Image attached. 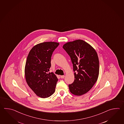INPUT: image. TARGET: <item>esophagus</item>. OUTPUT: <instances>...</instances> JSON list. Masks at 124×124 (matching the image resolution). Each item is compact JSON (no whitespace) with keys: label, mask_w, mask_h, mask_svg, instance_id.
<instances>
[{"label":"esophagus","mask_w":124,"mask_h":124,"mask_svg":"<svg viewBox=\"0 0 124 124\" xmlns=\"http://www.w3.org/2000/svg\"><path fill=\"white\" fill-rule=\"evenodd\" d=\"M65 76L64 75H61V76H60V78H65Z\"/></svg>","instance_id":"obj_1"}]
</instances>
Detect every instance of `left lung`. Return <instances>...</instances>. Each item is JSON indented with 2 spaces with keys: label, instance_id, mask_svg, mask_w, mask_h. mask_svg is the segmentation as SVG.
Segmentation results:
<instances>
[{
  "label": "left lung",
  "instance_id": "8db88e82",
  "mask_svg": "<svg viewBox=\"0 0 124 124\" xmlns=\"http://www.w3.org/2000/svg\"><path fill=\"white\" fill-rule=\"evenodd\" d=\"M71 58L74 72V81L69 85L70 92L81 96L95 84L99 73V62L95 49L87 42L78 39L66 42L63 46Z\"/></svg>",
  "mask_w": 124,
  "mask_h": 124
}]
</instances>
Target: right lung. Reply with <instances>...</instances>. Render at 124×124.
I'll return each instance as SVG.
<instances>
[{"instance_id":"obj_1","label":"right lung","mask_w":124,"mask_h":124,"mask_svg":"<svg viewBox=\"0 0 124 124\" xmlns=\"http://www.w3.org/2000/svg\"><path fill=\"white\" fill-rule=\"evenodd\" d=\"M59 43L43 42L33 46L30 51L25 67L26 83L38 96L48 98L55 92L58 79L53 72H48L51 66V57Z\"/></svg>"}]
</instances>
